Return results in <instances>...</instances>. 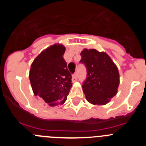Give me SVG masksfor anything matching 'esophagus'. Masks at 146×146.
<instances>
[{"label":"esophagus","mask_w":146,"mask_h":146,"mask_svg":"<svg viewBox=\"0 0 146 146\" xmlns=\"http://www.w3.org/2000/svg\"><path fill=\"white\" fill-rule=\"evenodd\" d=\"M77 80V74H74L72 75V81L73 82H75V81Z\"/></svg>","instance_id":"obj_1"}]
</instances>
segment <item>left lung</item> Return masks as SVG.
Here are the masks:
<instances>
[{
    "label": "left lung",
    "instance_id": "obj_1",
    "mask_svg": "<svg viewBox=\"0 0 146 146\" xmlns=\"http://www.w3.org/2000/svg\"><path fill=\"white\" fill-rule=\"evenodd\" d=\"M87 68V79L82 91L86 99L92 104L104 105L118 92L120 79L116 65L104 52L95 49H83L80 53Z\"/></svg>",
    "mask_w": 146,
    "mask_h": 146
}]
</instances>
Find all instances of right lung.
I'll return each mask as SVG.
<instances>
[{
  "instance_id": "obj_1",
  "label": "right lung",
  "mask_w": 146,
  "mask_h": 146,
  "mask_svg": "<svg viewBox=\"0 0 146 146\" xmlns=\"http://www.w3.org/2000/svg\"><path fill=\"white\" fill-rule=\"evenodd\" d=\"M65 47L55 44L44 50L31 66L29 79L36 96L50 107L63 104L72 88V75L63 55Z\"/></svg>"
}]
</instances>
